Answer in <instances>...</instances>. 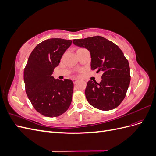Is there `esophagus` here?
<instances>
[{
    "mask_svg": "<svg viewBox=\"0 0 156 156\" xmlns=\"http://www.w3.org/2000/svg\"><path fill=\"white\" fill-rule=\"evenodd\" d=\"M79 81V80L77 79H73V82L74 84H76Z\"/></svg>",
    "mask_w": 156,
    "mask_h": 156,
    "instance_id": "1",
    "label": "esophagus"
}]
</instances>
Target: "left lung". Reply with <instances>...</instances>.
I'll use <instances>...</instances> for the list:
<instances>
[{
	"instance_id": "1",
	"label": "left lung",
	"mask_w": 156,
	"mask_h": 156,
	"mask_svg": "<svg viewBox=\"0 0 156 156\" xmlns=\"http://www.w3.org/2000/svg\"><path fill=\"white\" fill-rule=\"evenodd\" d=\"M74 45L84 48L91 56V69L101 72V81H89L85 90L88 103L98 109L112 110L124 99L130 83L128 60L114 43L102 36L73 40Z\"/></svg>"
}]
</instances>
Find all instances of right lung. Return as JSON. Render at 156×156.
Wrapping results in <instances>:
<instances>
[{"label": "right lung", "instance_id": "obj_1", "mask_svg": "<svg viewBox=\"0 0 156 156\" xmlns=\"http://www.w3.org/2000/svg\"><path fill=\"white\" fill-rule=\"evenodd\" d=\"M72 40L51 38L44 40L33 49L24 69L27 95L32 106L48 117L62 115L72 100V80H59L52 76Z\"/></svg>", "mask_w": 156, "mask_h": 156}]
</instances>
